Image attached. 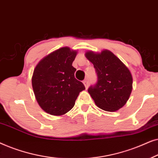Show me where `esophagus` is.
Returning a JSON list of instances; mask_svg holds the SVG:
<instances>
[{
  "mask_svg": "<svg viewBox=\"0 0 158 158\" xmlns=\"http://www.w3.org/2000/svg\"><path fill=\"white\" fill-rule=\"evenodd\" d=\"M83 83L84 84V85H85V88H87L88 87V80L87 79L84 80V81H83Z\"/></svg>",
  "mask_w": 158,
  "mask_h": 158,
  "instance_id": "esophagus-1",
  "label": "esophagus"
}]
</instances>
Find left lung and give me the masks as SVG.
Here are the masks:
<instances>
[{
	"label": "left lung",
	"instance_id": "1",
	"mask_svg": "<svg viewBox=\"0 0 158 158\" xmlns=\"http://www.w3.org/2000/svg\"><path fill=\"white\" fill-rule=\"evenodd\" d=\"M86 58L96 69L98 82L88 91L95 103L106 111H116L126 104L132 90V76L128 68L111 51H88Z\"/></svg>",
	"mask_w": 158,
	"mask_h": 158
}]
</instances>
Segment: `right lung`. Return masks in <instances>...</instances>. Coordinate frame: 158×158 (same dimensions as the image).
<instances>
[{
	"mask_svg": "<svg viewBox=\"0 0 158 158\" xmlns=\"http://www.w3.org/2000/svg\"><path fill=\"white\" fill-rule=\"evenodd\" d=\"M77 52L62 47L43 57L34 70L31 84L40 106L53 116H62L74 106L80 92L85 89L75 77L72 65Z\"/></svg>",
	"mask_w": 158,
	"mask_h": 158,
	"instance_id": "right-lung-1",
	"label": "right lung"
}]
</instances>
